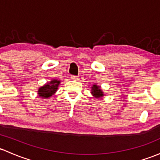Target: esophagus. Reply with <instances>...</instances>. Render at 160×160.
Segmentation results:
<instances>
[{"instance_id":"esophagus-1","label":"esophagus","mask_w":160,"mask_h":160,"mask_svg":"<svg viewBox=\"0 0 160 160\" xmlns=\"http://www.w3.org/2000/svg\"><path fill=\"white\" fill-rule=\"evenodd\" d=\"M71 80H78V77H77V76H71Z\"/></svg>"}]
</instances>
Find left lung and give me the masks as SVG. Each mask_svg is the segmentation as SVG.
<instances>
[{
	"mask_svg": "<svg viewBox=\"0 0 160 160\" xmlns=\"http://www.w3.org/2000/svg\"><path fill=\"white\" fill-rule=\"evenodd\" d=\"M92 92H91V93L92 94V96H95V97L96 98H101L103 96V92L101 88L100 87H98V86H96V84H94L93 86L92 87Z\"/></svg>",
	"mask_w": 160,
	"mask_h": 160,
	"instance_id": "1",
	"label": "left lung"
}]
</instances>
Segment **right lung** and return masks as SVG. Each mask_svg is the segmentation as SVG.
<instances>
[{
	"label": "right lung",
	"mask_w": 160,
	"mask_h": 160,
	"mask_svg": "<svg viewBox=\"0 0 160 160\" xmlns=\"http://www.w3.org/2000/svg\"><path fill=\"white\" fill-rule=\"evenodd\" d=\"M60 83V80H52L49 83L45 84L43 87H40L38 90V94L42 99H48L55 93Z\"/></svg>",
	"instance_id": "add662e5"
}]
</instances>
